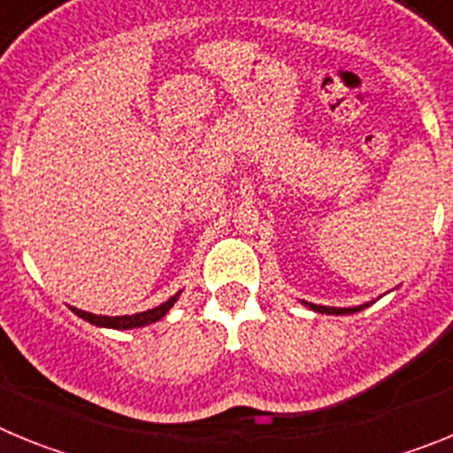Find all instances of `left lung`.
<instances>
[{
    "label": "left lung",
    "mask_w": 453,
    "mask_h": 453,
    "mask_svg": "<svg viewBox=\"0 0 453 453\" xmlns=\"http://www.w3.org/2000/svg\"><path fill=\"white\" fill-rule=\"evenodd\" d=\"M302 303L311 308V311H315V313H326V315H351L363 311L365 306H370V303H363V306H354V308H335V306H318V303H308V302H302Z\"/></svg>",
    "instance_id": "8db88e82"
}]
</instances>
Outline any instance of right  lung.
I'll use <instances>...</instances> for the list:
<instances>
[{
    "mask_svg": "<svg viewBox=\"0 0 453 453\" xmlns=\"http://www.w3.org/2000/svg\"><path fill=\"white\" fill-rule=\"evenodd\" d=\"M181 292H177L174 297H170L167 302H163L161 306L151 308V311H145V313H135V315H115V318H108V315H95V313H86V311H79V308L72 306V313L79 315L86 322L95 324V326H108V329H138V326H147L151 322H158L161 318H165L167 311L174 306V302L179 299Z\"/></svg>",
    "mask_w": 453,
    "mask_h": 453,
    "instance_id": "add662e5",
    "label": "right lung"
}]
</instances>
